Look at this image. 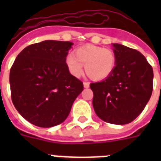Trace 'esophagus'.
Returning <instances> with one entry per match:
<instances>
[{"mask_svg":"<svg viewBox=\"0 0 161 161\" xmlns=\"http://www.w3.org/2000/svg\"><path fill=\"white\" fill-rule=\"evenodd\" d=\"M84 87L85 88V89H87V88L89 87V82H84Z\"/></svg>","mask_w":161,"mask_h":161,"instance_id":"obj_1","label":"esophagus"}]
</instances>
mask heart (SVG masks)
Segmentation results:
<instances>
[{
	"label": "heart",
	"instance_id": "obj_1",
	"mask_svg": "<svg viewBox=\"0 0 161 161\" xmlns=\"http://www.w3.org/2000/svg\"><path fill=\"white\" fill-rule=\"evenodd\" d=\"M66 66L75 77H79L85 72L91 79L102 80L109 77L117 65V56L111 49L94 45H85L76 50L75 55L68 54L66 57Z\"/></svg>",
	"mask_w": 161,
	"mask_h": 161
}]
</instances>
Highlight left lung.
I'll return each mask as SVG.
<instances>
[{
	"instance_id": "left-lung-1",
	"label": "left lung",
	"mask_w": 161,
	"mask_h": 161,
	"mask_svg": "<svg viewBox=\"0 0 161 161\" xmlns=\"http://www.w3.org/2000/svg\"><path fill=\"white\" fill-rule=\"evenodd\" d=\"M117 65L101 82L91 83L93 106L102 120L112 124L130 123L148 102L153 89V70L138 51L114 43Z\"/></svg>"
}]
</instances>
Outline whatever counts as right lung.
Returning <instances> with one entry per match:
<instances>
[{"label":"right lung","instance_id":"1","mask_svg":"<svg viewBox=\"0 0 161 161\" xmlns=\"http://www.w3.org/2000/svg\"><path fill=\"white\" fill-rule=\"evenodd\" d=\"M72 44L55 40L32 44L18 54L11 67L13 103L35 126L52 127L63 123L83 91V83L71 75L65 62Z\"/></svg>","mask_w":161,"mask_h":161}]
</instances>
